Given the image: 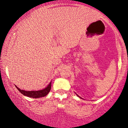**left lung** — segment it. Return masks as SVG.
<instances>
[{"mask_svg": "<svg viewBox=\"0 0 128 128\" xmlns=\"http://www.w3.org/2000/svg\"><path fill=\"white\" fill-rule=\"evenodd\" d=\"M76 95H77V94H76ZM77 96H78V97H79V96H78V95H77Z\"/></svg>", "mask_w": 128, "mask_h": 128, "instance_id": "left-lung-1", "label": "left lung"}]
</instances>
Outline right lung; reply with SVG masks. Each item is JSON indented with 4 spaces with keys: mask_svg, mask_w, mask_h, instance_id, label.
<instances>
[{
    "mask_svg": "<svg viewBox=\"0 0 128 128\" xmlns=\"http://www.w3.org/2000/svg\"><path fill=\"white\" fill-rule=\"evenodd\" d=\"M52 82V81H51ZM51 82L48 84V85L45 87V88L42 89L40 90H32V91H26L24 90H21L18 87L15 86L18 89V90L24 96H27V97L34 98H37L42 97L46 96L47 94L50 92V88H51Z\"/></svg>",
    "mask_w": 128,
    "mask_h": 128,
    "instance_id": "right-lung-1",
    "label": "right lung"
}]
</instances>
